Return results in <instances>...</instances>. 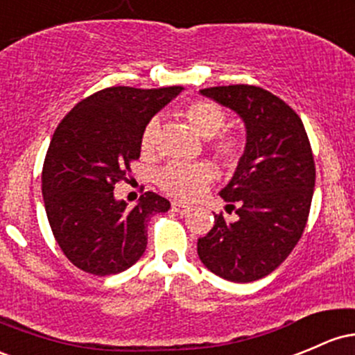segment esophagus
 Here are the masks:
<instances>
[{
	"instance_id": "34e87169",
	"label": "esophagus",
	"mask_w": 355,
	"mask_h": 355,
	"mask_svg": "<svg viewBox=\"0 0 355 355\" xmlns=\"http://www.w3.org/2000/svg\"><path fill=\"white\" fill-rule=\"evenodd\" d=\"M173 211L179 213V215H186V213L189 211V207H188V205H182V203H178V201H174Z\"/></svg>"
}]
</instances>
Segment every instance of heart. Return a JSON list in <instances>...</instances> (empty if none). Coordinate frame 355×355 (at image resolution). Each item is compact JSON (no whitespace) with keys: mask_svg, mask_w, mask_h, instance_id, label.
Listing matches in <instances>:
<instances>
[{"mask_svg":"<svg viewBox=\"0 0 355 355\" xmlns=\"http://www.w3.org/2000/svg\"><path fill=\"white\" fill-rule=\"evenodd\" d=\"M186 121L200 133L203 139H209V152L223 166H235L242 157L243 144L237 133L222 132L227 123V113L220 105L209 100H194L182 110ZM159 121L150 120L146 125L140 139L142 150H154L157 140ZM215 178V171L209 164L196 162H171L164 166L155 176L159 188L179 200H194L205 193Z\"/></svg>","mask_w":355,"mask_h":355,"instance_id":"b5f03b06","label":"heart"}]
</instances>
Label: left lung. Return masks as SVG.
I'll list each match as a JSON object with an SVG mask.
<instances>
[{"label":"left lung","mask_w":355,"mask_h":355,"mask_svg":"<svg viewBox=\"0 0 355 355\" xmlns=\"http://www.w3.org/2000/svg\"><path fill=\"white\" fill-rule=\"evenodd\" d=\"M200 93L242 118L247 144L220 191L237 220L215 215L211 230L198 239V255L216 276L252 283L279 268L306 227L315 188L310 140L295 110L262 87L215 86Z\"/></svg>","instance_id":"8db88e82"}]
</instances>
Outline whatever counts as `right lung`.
<instances>
[{"mask_svg": "<svg viewBox=\"0 0 355 355\" xmlns=\"http://www.w3.org/2000/svg\"><path fill=\"white\" fill-rule=\"evenodd\" d=\"M181 86L137 89L113 86L79 101L52 135L42 169V193L52 234L81 270L110 276L132 268L147 247V222L171 203L147 191L133 208L115 200L140 157L150 118Z\"/></svg>", "mask_w": 355, "mask_h": 355, "instance_id": "right-lung-1", "label": "right lung"}]
</instances>
